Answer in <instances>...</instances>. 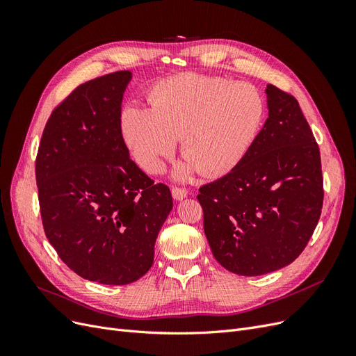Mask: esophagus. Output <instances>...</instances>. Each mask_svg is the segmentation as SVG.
<instances>
[{
  "mask_svg": "<svg viewBox=\"0 0 356 356\" xmlns=\"http://www.w3.org/2000/svg\"><path fill=\"white\" fill-rule=\"evenodd\" d=\"M188 191L186 188H179V187H174L172 188V197L175 200H182L184 197H187Z\"/></svg>",
  "mask_w": 356,
  "mask_h": 356,
  "instance_id": "obj_1",
  "label": "esophagus"
}]
</instances>
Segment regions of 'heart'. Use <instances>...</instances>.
<instances>
[{
  "mask_svg": "<svg viewBox=\"0 0 356 356\" xmlns=\"http://www.w3.org/2000/svg\"><path fill=\"white\" fill-rule=\"evenodd\" d=\"M149 110L127 106L122 135L138 163L159 174L181 139L186 157L177 177L195 170L221 177L250 153L264 120V101L251 84L182 72L159 81L148 96Z\"/></svg>",
  "mask_w": 356,
  "mask_h": 356,
  "instance_id": "heart-1",
  "label": "heart"
}]
</instances>
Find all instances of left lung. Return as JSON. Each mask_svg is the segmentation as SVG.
<instances>
[{"label": "left lung", "instance_id": "left-lung-1", "mask_svg": "<svg viewBox=\"0 0 356 356\" xmlns=\"http://www.w3.org/2000/svg\"><path fill=\"white\" fill-rule=\"evenodd\" d=\"M266 95L268 117L250 153L197 195L215 260L242 276L293 263L324 202L319 147L297 99L273 84Z\"/></svg>", "mask_w": 356, "mask_h": 356}]
</instances>
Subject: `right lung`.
<instances>
[{"label":"right lung","instance_id":"1","mask_svg":"<svg viewBox=\"0 0 356 356\" xmlns=\"http://www.w3.org/2000/svg\"><path fill=\"white\" fill-rule=\"evenodd\" d=\"M131 71L80 84L46 123L35 160L42 227L72 272L88 281L127 285L154 261V243L174 207L129 157L122 135Z\"/></svg>","mask_w":356,"mask_h":356}]
</instances>
